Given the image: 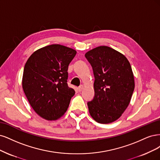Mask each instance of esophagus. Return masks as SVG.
<instances>
[{
	"label": "esophagus",
	"instance_id": "34e87169",
	"mask_svg": "<svg viewBox=\"0 0 160 160\" xmlns=\"http://www.w3.org/2000/svg\"><path fill=\"white\" fill-rule=\"evenodd\" d=\"M83 88H84V86H83V85H80V86L78 87V90L79 92H81L82 90H83Z\"/></svg>",
	"mask_w": 160,
	"mask_h": 160
}]
</instances>
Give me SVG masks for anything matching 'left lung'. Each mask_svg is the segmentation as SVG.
<instances>
[{"label":"left lung","instance_id":"1","mask_svg":"<svg viewBox=\"0 0 160 160\" xmlns=\"http://www.w3.org/2000/svg\"><path fill=\"white\" fill-rule=\"evenodd\" d=\"M94 75V99L88 102L90 114L100 123L120 118L130 104L134 90V76L126 56L106 46L85 54Z\"/></svg>","mask_w":160,"mask_h":160}]
</instances>
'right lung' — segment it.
Returning a JSON list of instances; mask_svg holds the SVG:
<instances>
[{
	"mask_svg": "<svg viewBox=\"0 0 160 160\" xmlns=\"http://www.w3.org/2000/svg\"><path fill=\"white\" fill-rule=\"evenodd\" d=\"M76 54L72 48L51 44L36 50L25 64L24 92L35 112L46 120L62 116L75 94L67 84V71Z\"/></svg>",
	"mask_w": 160,
	"mask_h": 160,
	"instance_id": "right-lung-1",
	"label": "right lung"
}]
</instances>
